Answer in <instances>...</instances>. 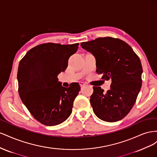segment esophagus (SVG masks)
<instances>
[{"label":"esophagus","mask_w":157,"mask_h":157,"mask_svg":"<svg viewBox=\"0 0 157 157\" xmlns=\"http://www.w3.org/2000/svg\"><path fill=\"white\" fill-rule=\"evenodd\" d=\"M79 84H80V86L82 87V86H84L85 83H84L83 82H79Z\"/></svg>","instance_id":"34e87169"}]
</instances>
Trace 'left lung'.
<instances>
[{
	"label": "left lung",
	"mask_w": 157,
	"mask_h": 157,
	"mask_svg": "<svg viewBox=\"0 0 157 157\" xmlns=\"http://www.w3.org/2000/svg\"><path fill=\"white\" fill-rule=\"evenodd\" d=\"M80 46L96 58V72L102 75L101 78L111 79L107 92L93 86L90 103L95 115L106 122L122 119L134 106L141 87L143 69L139 57L126 42L109 36L83 42Z\"/></svg>",
	"instance_id": "obj_1"
}]
</instances>
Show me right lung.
<instances>
[{
  "mask_svg": "<svg viewBox=\"0 0 157 157\" xmlns=\"http://www.w3.org/2000/svg\"><path fill=\"white\" fill-rule=\"evenodd\" d=\"M78 44H42L28 51L20 61L19 95L33 117L42 124H59L72 112L80 86L73 82L65 88L58 75L67 67L69 57L77 51Z\"/></svg>",
  "mask_w": 157,
  "mask_h": 157,
  "instance_id": "right-lung-1",
  "label": "right lung"
}]
</instances>
